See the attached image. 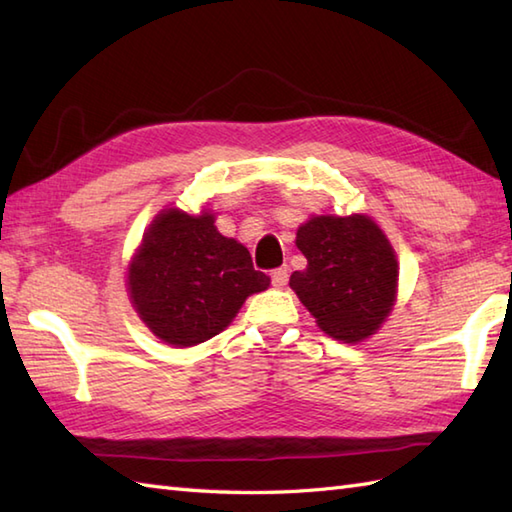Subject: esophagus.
Wrapping results in <instances>:
<instances>
[{"label": "esophagus", "instance_id": "obj_1", "mask_svg": "<svg viewBox=\"0 0 512 512\" xmlns=\"http://www.w3.org/2000/svg\"><path fill=\"white\" fill-rule=\"evenodd\" d=\"M288 284V268H277L273 273V286L284 288Z\"/></svg>", "mask_w": 512, "mask_h": 512}]
</instances>
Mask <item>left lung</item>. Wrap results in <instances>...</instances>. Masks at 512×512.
I'll list each match as a JSON object with an SVG mask.
<instances>
[{
  "label": "left lung",
  "mask_w": 512,
  "mask_h": 512,
  "mask_svg": "<svg viewBox=\"0 0 512 512\" xmlns=\"http://www.w3.org/2000/svg\"><path fill=\"white\" fill-rule=\"evenodd\" d=\"M306 270L290 288L332 339L358 343L374 334L396 301L398 262L389 239L367 215H317L297 231Z\"/></svg>",
  "instance_id": "8db88e82"
}]
</instances>
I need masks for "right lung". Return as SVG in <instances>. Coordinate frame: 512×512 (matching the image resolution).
<instances>
[{
	"instance_id": "1",
	"label": "right lung",
	"mask_w": 512,
	"mask_h": 512,
	"mask_svg": "<svg viewBox=\"0 0 512 512\" xmlns=\"http://www.w3.org/2000/svg\"><path fill=\"white\" fill-rule=\"evenodd\" d=\"M270 286L246 246L224 237L209 211L156 215L127 270L138 317L160 341L191 347L220 334L242 303Z\"/></svg>"
}]
</instances>
